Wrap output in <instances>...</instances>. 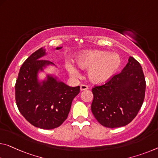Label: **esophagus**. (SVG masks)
I'll use <instances>...</instances> for the list:
<instances>
[{"mask_svg": "<svg viewBox=\"0 0 158 158\" xmlns=\"http://www.w3.org/2000/svg\"><path fill=\"white\" fill-rule=\"evenodd\" d=\"M87 89H88V86H87L86 85L81 84V86H80V90H81V91H84V90H87Z\"/></svg>", "mask_w": 158, "mask_h": 158, "instance_id": "obj_1", "label": "esophagus"}]
</instances>
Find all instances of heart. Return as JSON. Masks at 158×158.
<instances>
[{
	"instance_id": "b5f03b06",
	"label": "heart",
	"mask_w": 158,
	"mask_h": 158,
	"mask_svg": "<svg viewBox=\"0 0 158 158\" xmlns=\"http://www.w3.org/2000/svg\"><path fill=\"white\" fill-rule=\"evenodd\" d=\"M77 64L82 69H89V78L96 84L106 83L117 73L122 63L119 54L94 50L81 52L77 57ZM67 69L72 77H78L80 72L74 64H67Z\"/></svg>"
}]
</instances>
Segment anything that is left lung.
I'll use <instances>...</instances> for the list:
<instances>
[{"instance_id":"1","label":"left lung","mask_w":158,"mask_h":158,"mask_svg":"<svg viewBox=\"0 0 158 158\" xmlns=\"http://www.w3.org/2000/svg\"><path fill=\"white\" fill-rule=\"evenodd\" d=\"M145 91L146 79L142 67L130 56L120 73L92 89V113L100 124L107 128L126 126L141 109Z\"/></svg>"}]
</instances>
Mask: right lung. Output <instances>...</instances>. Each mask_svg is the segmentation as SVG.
<instances>
[{"label":"right lung","mask_w":158,"mask_h":158,"mask_svg":"<svg viewBox=\"0 0 158 158\" xmlns=\"http://www.w3.org/2000/svg\"><path fill=\"white\" fill-rule=\"evenodd\" d=\"M44 55L45 49L41 48L22 64L15 84V101L19 111L30 124L43 129H52L67 118L80 86L70 87L52 76H48L46 81L40 84L37 79L39 70L52 64L41 59Z\"/></svg>","instance_id":"add662e5"}]
</instances>
